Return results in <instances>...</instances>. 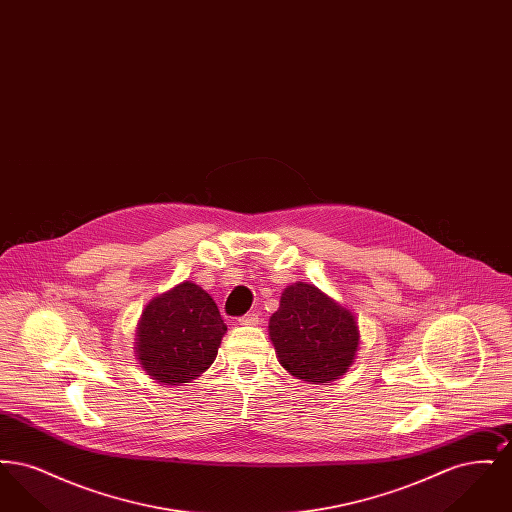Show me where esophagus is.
Returning a JSON list of instances; mask_svg holds the SVG:
<instances>
[{
  "mask_svg": "<svg viewBox=\"0 0 512 512\" xmlns=\"http://www.w3.org/2000/svg\"><path fill=\"white\" fill-rule=\"evenodd\" d=\"M242 326H255V324H259V315L257 313H247L244 317L238 320Z\"/></svg>",
  "mask_w": 512,
  "mask_h": 512,
  "instance_id": "34e87169",
  "label": "esophagus"
}]
</instances>
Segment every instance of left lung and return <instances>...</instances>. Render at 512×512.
<instances>
[{"instance_id":"8db88e82","label":"left lung","mask_w":512,"mask_h":512,"mask_svg":"<svg viewBox=\"0 0 512 512\" xmlns=\"http://www.w3.org/2000/svg\"><path fill=\"white\" fill-rule=\"evenodd\" d=\"M268 336L288 374L322 386L353 365L361 340L355 313L307 282L286 286L268 320Z\"/></svg>"}]
</instances>
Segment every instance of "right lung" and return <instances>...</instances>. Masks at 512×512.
Instances as JSON below:
<instances>
[{"label":"right lung","mask_w":512,"mask_h":512,"mask_svg":"<svg viewBox=\"0 0 512 512\" xmlns=\"http://www.w3.org/2000/svg\"><path fill=\"white\" fill-rule=\"evenodd\" d=\"M224 334L226 324L215 299L186 280L147 303L134 351L151 380L186 386L213 365Z\"/></svg>","instance_id":"obj_1"}]
</instances>
